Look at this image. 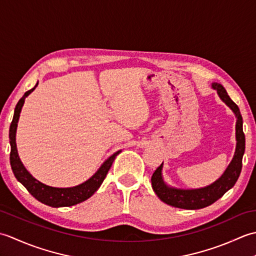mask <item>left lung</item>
Instances as JSON below:
<instances>
[{"mask_svg": "<svg viewBox=\"0 0 256 256\" xmlns=\"http://www.w3.org/2000/svg\"><path fill=\"white\" fill-rule=\"evenodd\" d=\"M212 89L216 90L220 99L229 106L236 118V146L233 158L229 166L226 167L221 177L209 186L197 189H182L172 187L162 177V164L157 168L152 176V187L162 202L170 204L175 208L196 210L202 209L216 202L221 198L228 190L234 186L242 170V158L246 150V136L243 133V120L240 113V108L228 96L224 86L218 82H212Z\"/></svg>", "mask_w": 256, "mask_h": 256, "instance_id": "8db88e82", "label": "left lung"}]
</instances>
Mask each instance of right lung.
<instances>
[{"label": "right lung", "instance_id": "obj_1", "mask_svg": "<svg viewBox=\"0 0 256 256\" xmlns=\"http://www.w3.org/2000/svg\"><path fill=\"white\" fill-rule=\"evenodd\" d=\"M37 84L38 82L35 84L34 88L25 92V94L20 98L18 104L15 106L13 121L10 123L8 134L10 144V167H12V170L16 179H18V180L28 190V192L32 197H35L38 201H40V202L47 206H54V208H59V206H72L90 198L91 196L99 189L101 184L104 180L108 170H110L112 166V162L122 150H120L116 152V153L111 155L104 162H103L99 170H98L88 180H86L84 182L80 184H77V186L74 187H52L40 182V180H37L35 177L32 176V174L27 170L25 166L23 165V162H22L18 153V148H16V130H18V123L22 108L24 106L26 96H28L32 92L35 90Z\"/></svg>", "mask_w": 256, "mask_h": 256}]
</instances>
